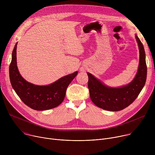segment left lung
<instances>
[{"label":"left lung","mask_w":155,"mask_h":155,"mask_svg":"<svg viewBox=\"0 0 155 155\" xmlns=\"http://www.w3.org/2000/svg\"><path fill=\"white\" fill-rule=\"evenodd\" d=\"M135 38L140 53L139 65L137 74L130 83L120 87H110L87 72L90 96L96 106L109 111L122 110L135 100L145 86L147 74L145 52L143 44L137 35Z\"/></svg>","instance_id":"8db88e82"}]
</instances>
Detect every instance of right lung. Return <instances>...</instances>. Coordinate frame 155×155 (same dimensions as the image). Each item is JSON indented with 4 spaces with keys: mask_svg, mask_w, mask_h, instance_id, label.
I'll use <instances>...</instances> for the list:
<instances>
[{
    "mask_svg": "<svg viewBox=\"0 0 155 155\" xmlns=\"http://www.w3.org/2000/svg\"><path fill=\"white\" fill-rule=\"evenodd\" d=\"M17 43L12 54L9 67L10 80L12 88L21 100L30 108L45 110L61 104L64 100L69 84L77 75L76 71L65 75L48 85H36L25 80L20 75L17 64Z\"/></svg>",
    "mask_w": 155,
    "mask_h": 155,
    "instance_id": "right-lung-1",
    "label": "right lung"
}]
</instances>
